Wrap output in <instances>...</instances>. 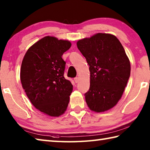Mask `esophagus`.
Segmentation results:
<instances>
[{
  "instance_id": "34e87169",
  "label": "esophagus",
  "mask_w": 150,
  "mask_h": 150,
  "mask_svg": "<svg viewBox=\"0 0 150 150\" xmlns=\"http://www.w3.org/2000/svg\"><path fill=\"white\" fill-rule=\"evenodd\" d=\"M74 81H75V82L76 83H77L79 82V78H78V77H75V78L74 79Z\"/></svg>"
}]
</instances>
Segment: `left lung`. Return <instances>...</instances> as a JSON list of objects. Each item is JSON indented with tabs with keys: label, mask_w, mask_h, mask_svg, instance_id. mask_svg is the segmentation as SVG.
<instances>
[{
	"label": "left lung",
	"mask_w": 150,
	"mask_h": 150,
	"mask_svg": "<svg viewBox=\"0 0 150 150\" xmlns=\"http://www.w3.org/2000/svg\"><path fill=\"white\" fill-rule=\"evenodd\" d=\"M89 65L90 88L85 100L91 110L102 112L120 100L130 75V62L115 35L96 33L77 42Z\"/></svg>",
	"instance_id": "8db88e82"
}]
</instances>
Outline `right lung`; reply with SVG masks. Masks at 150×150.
<instances>
[{
	"label": "right lung",
	"mask_w": 150,
	"mask_h": 150,
	"mask_svg": "<svg viewBox=\"0 0 150 150\" xmlns=\"http://www.w3.org/2000/svg\"><path fill=\"white\" fill-rule=\"evenodd\" d=\"M71 46L69 40L47 35L30 46L22 60V88L34 107L50 116L63 115L69 105L73 85L63 76L62 55Z\"/></svg>",
	"instance_id": "right-lung-1"
}]
</instances>
